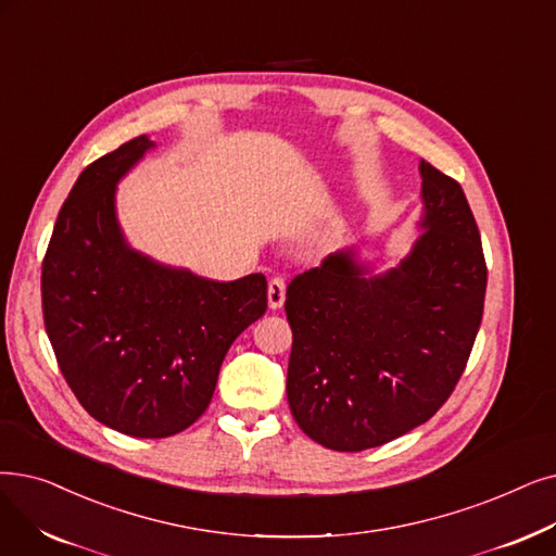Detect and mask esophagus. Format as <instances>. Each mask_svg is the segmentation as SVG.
Masks as SVG:
<instances>
[{"instance_id":"1","label":"esophagus","mask_w":556,"mask_h":556,"mask_svg":"<svg viewBox=\"0 0 556 556\" xmlns=\"http://www.w3.org/2000/svg\"><path fill=\"white\" fill-rule=\"evenodd\" d=\"M286 300V279L283 277H273L268 281V304L270 308H281Z\"/></svg>"}]
</instances>
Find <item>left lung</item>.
<instances>
[{"mask_svg":"<svg viewBox=\"0 0 556 556\" xmlns=\"http://www.w3.org/2000/svg\"><path fill=\"white\" fill-rule=\"evenodd\" d=\"M425 233L383 275L329 254L286 291V393L300 429L338 452L427 422L464 375L481 325L486 261L464 188L420 161Z\"/></svg>","mask_w":556,"mask_h":556,"instance_id":"1","label":"left lung"}]
</instances>
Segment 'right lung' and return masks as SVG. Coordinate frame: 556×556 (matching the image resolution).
Returning <instances> with one entry per match:
<instances>
[{
	"label": "right lung",
	"mask_w": 556,
	"mask_h": 556,
	"mask_svg": "<svg viewBox=\"0 0 556 556\" xmlns=\"http://www.w3.org/2000/svg\"><path fill=\"white\" fill-rule=\"evenodd\" d=\"M154 148L138 136L92 161L42 258V318L86 412L136 439L175 437L213 397L227 350L268 308L261 273L213 281L131 250L115 186Z\"/></svg>",
	"instance_id": "right-lung-1"
}]
</instances>
